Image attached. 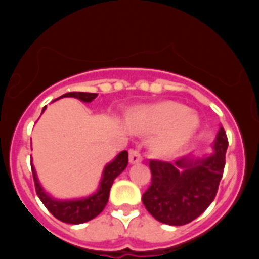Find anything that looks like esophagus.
<instances>
[{"label":"esophagus","instance_id":"1","mask_svg":"<svg viewBox=\"0 0 259 259\" xmlns=\"http://www.w3.org/2000/svg\"><path fill=\"white\" fill-rule=\"evenodd\" d=\"M141 154L139 153V150L136 149H131L130 150V162H131L132 164L135 163H139V162H141Z\"/></svg>","mask_w":259,"mask_h":259}]
</instances>
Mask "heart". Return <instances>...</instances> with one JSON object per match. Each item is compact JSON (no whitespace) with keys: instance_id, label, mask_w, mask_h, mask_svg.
<instances>
[{"instance_id":"heart-1","label":"heart","mask_w":259,"mask_h":259,"mask_svg":"<svg viewBox=\"0 0 259 259\" xmlns=\"http://www.w3.org/2000/svg\"><path fill=\"white\" fill-rule=\"evenodd\" d=\"M130 124L136 131L157 132L163 130L154 144L159 152L168 153L191 139L198 127V119L184 105L167 101L137 110L130 118Z\"/></svg>"}]
</instances>
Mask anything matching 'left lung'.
Here are the masks:
<instances>
[{
	"instance_id": "left-lung-1",
	"label": "left lung",
	"mask_w": 259,
	"mask_h": 259,
	"mask_svg": "<svg viewBox=\"0 0 259 259\" xmlns=\"http://www.w3.org/2000/svg\"><path fill=\"white\" fill-rule=\"evenodd\" d=\"M227 146V135L221 128L210 157L182 158L175 163L150 159L152 184L143 194L146 210L170 226H183L200 217L217 196Z\"/></svg>"
}]
</instances>
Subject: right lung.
<instances>
[{"label":"right lung","instance_id":"add662e5","mask_svg":"<svg viewBox=\"0 0 259 259\" xmlns=\"http://www.w3.org/2000/svg\"><path fill=\"white\" fill-rule=\"evenodd\" d=\"M61 97H75L79 98L80 101L83 102H92L97 93H87V92H68L66 95L61 96ZM47 107V106H45ZM42 109V111L45 110ZM128 164V153L127 150H123L122 153H119L118 157L114 159L113 162H110L105 167L104 174H102V180L100 183V189L97 193L92 194L87 198H81V200H71V201H58L52 198L45 191L41 188L40 183L37 180V175L36 171L32 167V175H33V182H35L36 193H37L38 198L41 202L44 203L45 207L56 217L58 221L65 222V223L70 224H80L84 222H88L91 219L96 218L102 210L106 206L107 201H109V193L110 188L113 185L114 179L120 172L124 171V168Z\"/></svg>","mask_w":259,"mask_h":259}]
</instances>
